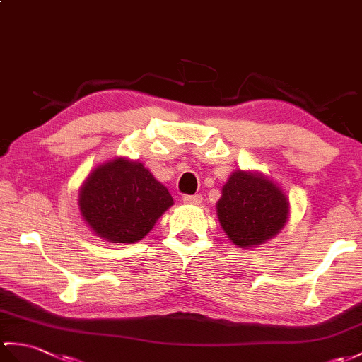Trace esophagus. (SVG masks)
<instances>
[{
	"label": "esophagus",
	"instance_id": "34e87169",
	"mask_svg": "<svg viewBox=\"0 0 362 362\" xmlns=\"http://www.w3.org/2000/svg\"><path fill=\"white\" fill-rule=\"evenodd\" d=\"M183 202L185 204H189V205H199L202 202V196L200 194H194V196H183Z\"/></svg>",
	"mask_w": 362,
	"mask_h": 362
}]
</instances>
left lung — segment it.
<instances>
[{"label":"left lung","instance_id":"8db88e82","mask_svg":"<svg viewBox=\"0 0 362 362\" xmlns=\"http://www.w3.org/2000/svg\"><path fill=\"white\" fill-rule=\"evenodd\" d=\"M217 219L239 248H253L274 238L290 216L285 192L260 173L234 171L217 202Z\"/></svg>","mask_w":362,"mask_h":362}]
</instances>
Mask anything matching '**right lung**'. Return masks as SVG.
<instances>
[{
	"instance_id": "add662e5",
	"label": "right lung",
	"mask_w": 362,
	"mask_h": 362,
	"mask_svg": "<svg viewBox=\"0 0 362 362\" xmlns=\"http://www.w3.org/2000/svg\"><path fill=\"white\" fill-rule=\"evenodd\" d=\"M174 200L145 165L117 157L94 168L78 194L81 217L107 242H139Z\"/></svg>"
}]
</instances>
